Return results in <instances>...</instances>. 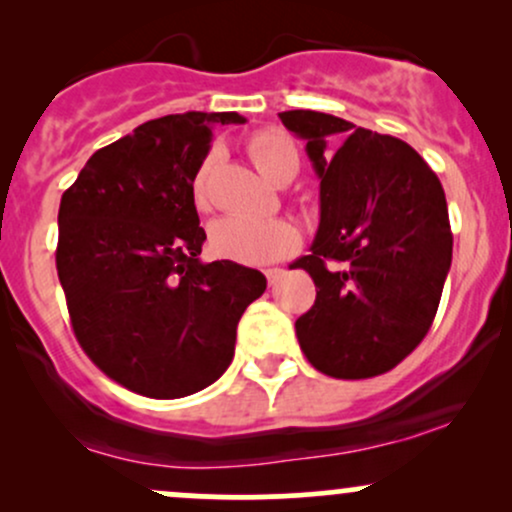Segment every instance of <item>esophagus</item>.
Instances as JSON below:
<instances>
[{
    "mask_svg": "<svg viewBox=\"0 0 512 512\" xmlns=\"http://www.w3.org/2000/svg\"><path fill=\"white\" fill-rule=\"evenodd\" d=\"M264 276H267L269 284H276V281H279L281 276H284V269H267V272H264Z\"/></svg>",
    "mask_w": 512,
    "mask_h": 512,
    "instance_id": "1",
    "label": "esophagus"
}]
</instances>
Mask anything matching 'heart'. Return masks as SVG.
Listing matches in <instances>:
<instances>
[{"label": "heart", "mask_w": 512, "mask_h": 512, "mask_svg": "<svg viewBox=\"0 0 512 512\" xmlns=\"http://www.w3.org/2000/svg\"><path fill=\"white\" fill-rule=\"evenodd\" d=\"M248 154L255 168L269 182H281L284 175L298 173V151L289 137L281 132H257L248 142ZM214 166V156H209L197 170L192 182V202L199 211L209 207L207 180ZM301 236L291 221H252L243 216H223L209 226V250L219 260L245 264V267H264L276 260H284L296 252Z\"/></svg>", "instance_id": "1"}]
</instances>
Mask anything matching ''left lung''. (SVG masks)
<instances>
[{
	"label": "left lung",
	"instance_id": "8db88e82",
	"mask_svg": "<svg viewBox=\"0 0 512 512\" xmlns=\"http://www.w3.org/2000/svg\"><path fill=\"white\" fill-rule=\"evenodd\" d=\"M305 139L320 180V226L291 269L315 281L296 320L320 373L361 380L387 373L426 337L452 262L445 192L402 139L315 110L279 113Z\"/></svg>",
	"mask_w": 512,
	"mask_h": 512
}]
</instances>
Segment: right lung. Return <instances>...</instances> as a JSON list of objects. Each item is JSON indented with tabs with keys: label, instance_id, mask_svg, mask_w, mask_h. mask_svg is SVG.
<instances>
[{
	"label": "right lung",
	"instance_id": "right-lung-1",
	"mask_svg": "<svg viewBox=\"0 0 512 512\" xmlns=\"http://www.w3.org/2000/svg\"><path fill=\"white\" fill-rule=\"evenodd\" d=\"M238 113L166 115L103 146L60 202L57 274L76 339L115 383L154 399L204 390L226 373L257 269L202 262L192 182L211 129Z\"/></svg>",
	"mask_w": 512,
	"mask_h": 512
}]
</instances>
